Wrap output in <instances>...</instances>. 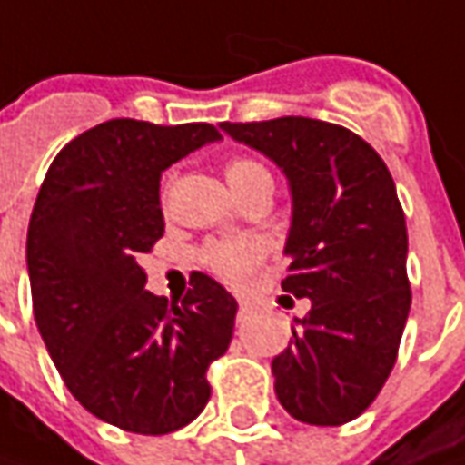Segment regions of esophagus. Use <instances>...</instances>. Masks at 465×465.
I'll return each mask as SVG.
<instances>
[{
  "label": "esophagus",
  "mask_w": 465,
  "mask_h": 465,
  "mask_svg": "<svg viewBox=\"0 0 465 465\" xmlns=\"http://www.w3.org/2000/svg\"><path fill=\"white\" fill-rule=\"evenodd\" d=\"M251 311H253V308H251V302H245V300H241V302H238V321H242V318H248V315H251Z\"/></svg>",
  "instance_id": "34e87169"
}]
</instances>
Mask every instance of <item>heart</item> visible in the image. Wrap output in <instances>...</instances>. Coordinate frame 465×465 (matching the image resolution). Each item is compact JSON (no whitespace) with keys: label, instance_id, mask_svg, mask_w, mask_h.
<instances>
[{"label":"heart","instance_id":"obj_1","mask_svg":"<svg viewBox=\"0 0 465 465\" xmlns=\"http://www.w3.org/2000/svg\"><path fill=\"white\" fill-rule=\"evenodd\" d=\"M224 175L230 181V186L241 193L242 188L251 186L256 178L269 175L266 168L251 160V157H232L224 165ZM199 259L206 269L217 277L227 282H241L261 259H263V248L256 241H224V242H209L202 248Z\"/></svg>","mask_w":465,"mask_h":465}]
</instances>
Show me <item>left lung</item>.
<instances>
[{
  "label": "left lung",
  "mask_w": 465,
  "mask_h": 465,
  "mask_svg": "<svg viewBox=\"0 0 465 465\" xmlns=\"http://www.w3.org/2000/svg\"><path fill=\"white\" fill-rule=\"evenodd\" d=\"M284 170L292 191L282 290L311 311L274 357L279 403L305 424L357 420L388 381L411 308L406 220L383 157L318 118L220 124Z\"/></svg>",
  "instance_id": "1"
}]
</instances>
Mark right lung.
Wrapping results in <instances>:
<instances>
[{
    "label": "right lung",
    "instance_id": "obj_1",
    "mask_svg": "<svg viewBox=\"0 0 465 465\" xmlns=\"http://www.w3.org/2000/svg\"><path fill=\"white\" fill-rule=\"evenodd\" d=\"M212 124L111 118L54 157L27 224L33 315L77 401L136 435L204 411L206 370L235 329V297L202 272L181 305L144 290L139 253L165 232L163 170L220 139Z\"/></svg>",
    "mask_w": 465,
    "mask_h": 465
}]
</instances>
